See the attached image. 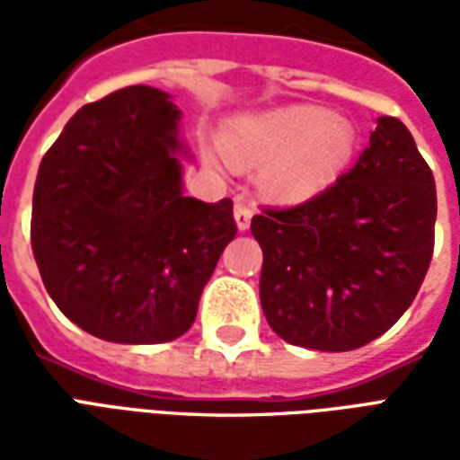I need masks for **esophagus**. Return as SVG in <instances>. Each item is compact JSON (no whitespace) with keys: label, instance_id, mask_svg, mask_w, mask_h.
I'll list each match as a JSON object with an SVG mask.
<instances>
[{"label":"esophagus","instance_id":"34e87169","mask_svg":"<svg viewBox=\"0 0 460 460\" xmlns=\"http://www.w3.org/2000/svg\"><path fill=\"white\" fill-rule=\"evenodd\" d=\"M234 219H236V226H239V231H246L251 226V207L246 204V201L236 199V204H234Z\"/></svg>","mask_w":460,"mask_h":460}]
</instances>
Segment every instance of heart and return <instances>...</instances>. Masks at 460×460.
<instances>
[{
	"label": "heart",
	"mask_w": 460,
	"mask_h": 460,
	"mask_svg": "<svg viewBox=\"0 0 460 460\" xmlns=\"http://www.w3.org/2000/svg\"><path fill=\"white\" fill-rule=\"evenodd\" d=\"M221 150L236 167H261L259 190L279 204H303L338 180L355 152V130L315 105H280L236 115L221 128ZM209 162L219 155L204 152Z\"/></svg>",
	"instance_id": "obj_1"
}]
</instances>
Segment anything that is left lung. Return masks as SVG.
Instances as JSON below:
<instances>
[{
    "label": "left lung",
    "instance_id": "8db88e82",
    "mask_svg": "<svg viewBox=\"0 0 460 460\" xmlns=\"http://www.w3.org/2000/svg\"><path fill=\"white\" fill-rule=\"evenodd\" d=\"M436 184L406 125L376 118L359 160L290 209H263L261 308L290 345L347 352L411 305L434 253Z\"/></svg>",
    "mask_w": 460,
    "mask_h": 460
}]
</instances>
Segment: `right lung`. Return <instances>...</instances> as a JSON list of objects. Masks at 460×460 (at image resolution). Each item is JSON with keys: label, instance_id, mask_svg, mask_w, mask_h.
Listing matches in <instances>:
<instances>
[{"label": "right lung", "instance_id": "right-lung-1", "mask_svg": "<svg viewBox=\"0 0 460 460\" xmlns=\"http://www.w3.org/2000/svg\"><path fill=\"white\" fill-rule=\"evenodd\" d=\"M181 111L130 85L84 105L39 164L31 249L49 296L78 328L120 345L184 335L234 204L184 194Z\"/></svg>", "mask_w": 460, "mask_h": 460}]
</instances>
